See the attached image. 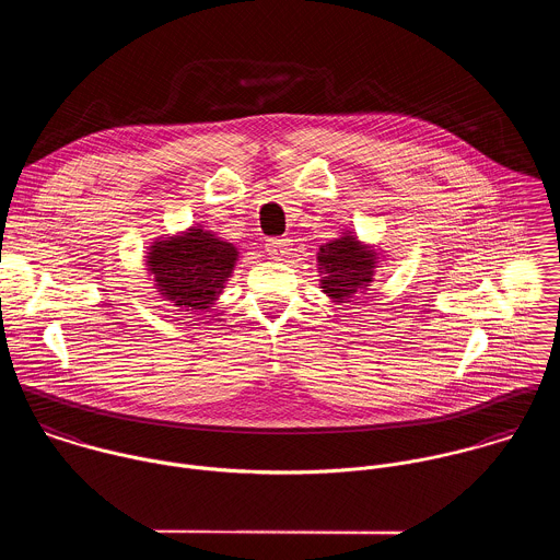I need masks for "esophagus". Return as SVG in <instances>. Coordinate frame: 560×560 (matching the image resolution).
I'll return each mask as SVG.
<instances>
[{"label":"esophagus","mask_w":560,"mask_h":560,"mask_svg":"<svg viewBox=\"0 0 560 560\" xmlns=\"http://www.w3.org/2000/svg\"><path fill=\"white\" fill-rule=\"evenodd\" d=\"M265 247H267V252H269L271 258L282 260V258H287V256L291 254V240H278V237H273V240H267Z\"/></svg>","instance_id":"obj_1"}]
</instances>
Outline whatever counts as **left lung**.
Instances as JSON below:
<instances>
[{
    "mask_svg": "<svg viewBox=\"0 0 560 560\" xmlns=\"http://www.w3.org/2000/svg\"><path fill=\"white\" fill-rule=\"evenodd\" d=\"M377 258L371 245H364L351 233L323 243L317 254L323 293L334 302H345L358 291H366L373 282Z\"/></svg>",
    "mask_w": 560,
    "mask_h": 560,
    "instance_id": "8db88e82",
    "label": "left lung"
}]
</instances>
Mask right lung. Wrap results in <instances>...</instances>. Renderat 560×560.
Here are the masks:
<instances>
[{
  "label": "right lung",
  "mask_w": 560,
  "mask_h": 560,
  "mask_svg": "<svg viewBox=\"0 0 560 560\" xmlns=\"http://www.w3.org/2000/svg\"><path fill=\"white\" fill-rule=\"evenodd\" d=\"M147 252V267L161 298L180 311H207L224 291L237 247L200 226L161 237Z\"/></svg>",
  "instance_id": "1"
}]
</instances>
